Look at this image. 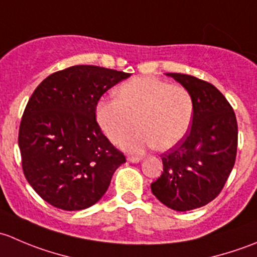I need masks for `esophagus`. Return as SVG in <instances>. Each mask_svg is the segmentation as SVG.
<instances>
[{"label": "esophagus", "mask_w": 257, "mask_h": 257, "mask_svg": "<svg viewBox=\"0 0 257 257\" xmlns=\"http://www.w3.org/2000/svg\"><path fill=\"white\" fill-rule=\"evenodd\" d=\"M141 160H142L141 157H128V162L134 163V164H136V163H139Z\"/></svg>", "instance_id": "obj_1"}]
</instances>
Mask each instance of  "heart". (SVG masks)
<instances>
[{"label": "heart", "mask_w": 257, "mask_h": 257, "mask_svg": "<svg viewBox=\"0 0 257 257\" xmlns=\"http://www.w3.org/2000/svg\"><path fill=\"white\" fill-rule=\"evenodd\" d=\"M193 115V97L186 88L152 77L123 83L116 98L100 99L95 107L98 124L113 143H120L137 122L142 126L121 143L124 149L136 153L154 145L160 150L178 145L188 134Z\"/></svg>", "instance_id": "heart-1"}]
</instances>
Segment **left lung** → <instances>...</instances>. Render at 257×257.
<instances>
[{
    "instance_id": "obj_1",
    "label": "left lung",
    "mask_w": 257,
    "mask_h": 257,
    "mask_svg": "<svg viewBox=\"0 0 257 257\" xmlns=\"http://www.w3.org/2000/svg\"><path fill=\"white\" fill-rule=\"evenodd\" d=\"M190 92L191 128L162 155L163 173L152 193L168 208L188 211L206 205L224 188L236 159L237 121L222 93L210 83L181 73H167Z\"/></svg>"
}]
</instances>
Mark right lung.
<instances>
[{
	"instance_id": "add662e5",
	"label": "right lung",
	"mask_w": 257,
	"mask_h": 257,
	"mask_svg": "<svg viewBox=\"0 0 257 257\" xmlns=\"http://www.w3.org/2000/svg\"><path fill=\"white\" fill-rule=\"evenodd\" d=\"M129 73L73 66L43 80L18 132L23 174L45 201L74 211L94 205L125 163L95 120L98 100Z\"/></svg>"
}]
</instances>
